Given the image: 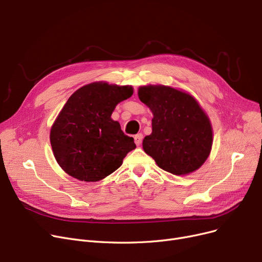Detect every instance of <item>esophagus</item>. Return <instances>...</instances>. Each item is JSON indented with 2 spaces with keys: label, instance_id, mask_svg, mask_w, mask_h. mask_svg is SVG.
Instances as JSON below:
<instances>
[{
  "label": "esophagus",
  "instance_id": "obj_1",
  "mask_svg": "<svg viewBox=\"0 0 262 262\" xmlns=\"http://www.w3.org/2000/svg\"><path fill=\"white\" fill-rule=\"evenodd\" d=\"M134 139H135L136 145H140L141 142H142V139H143V135H142V134H137V135L135 136Z\"/></svg>",
  "mask_w": 262,
  "mask_h": 262
}]
</instances>
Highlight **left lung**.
<instances>
[{
  "label": "left lung",
  "instance_id": "1",
  "mask_svg": "<svg viewBox=\"0 0 262 262\" xmlns=\"http://www.w3.org/2000/svg\"><path fill=\"white\" fill-rule=\"evenodd\" d=\"M138 96L153 114L152 134L142 142L144 152L174 175L200 169L211 152L213 137L199 102L188 92L163 85L141 86Z\"/></svg>",
  "mask_w": 262,
  "mask_h": 262
}]
</instances>
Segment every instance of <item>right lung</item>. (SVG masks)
I'll list each match as a JSON object with an SVG mask.
<instances>
[{"label": "right lung", "instance_id": "add662e5", "mask_svg": "<svg viewBox=\"0 0 262 262\" xmlns=\"http://www.w3.org/2000/svg\"><path fill=\"white\" fill-rule=\"evenodd\" d=\"M133 93L128 85L94 81L69 98L50 132L54 157L67 174L81 182H98L122 166L136 144L112 115Z\"/></svg>", "mask_w": 262, "mask_h": 262}]
</instances>
